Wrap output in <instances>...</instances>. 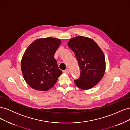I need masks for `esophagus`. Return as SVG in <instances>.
<instances>
[{"label":"esophagus","mask_w":130,"mask_h":130,"mask_svg":"<svg viewBox=\"0 0 130 130\" xmlns=\"http://www.w3.org/2000/svg\"><path fill=\"white\" fill-rule=\"evenodd\" d=\"M63 73H65V74H68L69 73V70L68 69H66L65 70H64L63 71Z\"/></svg>","instance_id":"1"}]
</instances>
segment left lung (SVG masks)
Returning <instances> with one entry per match:
<instances>
[{"label":"left lung","instance_id":"8db88e82","mask_svg":"<svg viewBox=\"0 0 130 130\" xmlns=\"http://www.w3.org/2000/svg\"><path fill=\"white\" fill-rule=\"evenodd\" d=\"M68 46L75 54L81 70L80 77L74 82L78 87L89 89L103 77L105 58L103 51L92 39L77 36L70 40Z\"/></svg>","mask_w":130,"mask_h":130}]
</instances>
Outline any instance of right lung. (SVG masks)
Returning <instances> with one entry per match:
<instances>
[{"label":"right lung","instance_id":"right-lung-1","mask_svg":"<svg viewBox=\"0 0 130 130\" xmlns=\"http://www.w3.org/2000/svg\"><path fill=\"white\" fill-rule=\"evenodd\" d=\"M60 44L59 39L48 37L35 40L27 48L22 59L21 69L31 87L45 91L55 84L62 73L54 58Z\"/></svg>","mask_w":130,"mask_h":130}]
</instances>
